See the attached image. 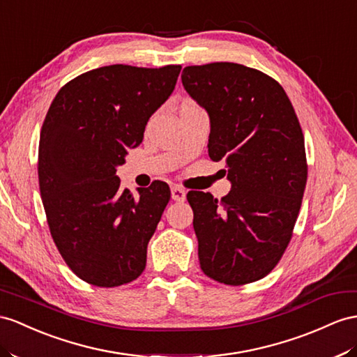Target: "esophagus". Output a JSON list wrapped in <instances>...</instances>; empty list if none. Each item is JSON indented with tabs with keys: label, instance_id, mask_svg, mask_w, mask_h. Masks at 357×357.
<instances>
[{
	"label": "esophagus",
	"instance_id": "1",
	"mask_svg": "<svg viewBox=\"0 0 357 357\" xmlns=\"http://www.w3.org/2000/svg\"><path fill=\"white\" fill-rule=\"evenodd\" d=\"M172 191V199L175 200V202H184L185 200V190H182L179 185H173L170 188Z\"/></svg>",
	"mask_w": 357,
	"mask_h": 357
}]
</instances>
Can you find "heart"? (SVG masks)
Segmentation results:
<instances>
[{
  "label": "heart",
  "mask_w": 357,
  "mask_h": 357,
  "mask_svg": "<svg viewBox=\"0 0 357 357\" xmlns=\"http://www.w3.org/2000/svg\"><path fill=\"white\" fill-rule=\"evenodd\" d=\"M196 104L193 102V100H185L184 104H182V107H195Z\"/></svg>",
  "instance_id": "heart-1"
}]
</instances>
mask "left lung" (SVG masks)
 <instances>
[{
	"label": "left lung",
	"mask_w": 357,
	"mask_h": 357,
	"mask_svg": "<svg viewBox=\"0 0 357 357\" xmlns=\"http://www.w3.org/2000/svg\"><path fill=\"white\" fill-rule=\"evenodd\" d=\"M182 86L206 109L208 153L225 160L231 191L222 200L188 191L200 268L244 285L276 267L292 236L307 166L294 108L276 79L238 63L187 66Z\"/></svg>",
	"instance_id": "8db88e82"
}]
</instances>
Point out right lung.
Returning a JSON list of instances; mask_svg holds the SVG:
<instances>
[{
  "label": "right lung",
  "mask_w": 357,
  "mask_h": 357,
  "mask_svg": "<svg viewBox=\"0 0 357 357\" xmlns=\"http://www.w3.org/2000/svg\"><path fill=\"white\" fill-rule=\"evenodd\" d=\"M179 72V65L89 70L59 90L45 117L38 173L48 226L69 268L91 285L121 287L146 267L170 188L153 181L134 197L116 169L142 143Z\"/></svg>",
  "instance_id": "obj_1"
}]
</instances>
